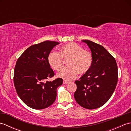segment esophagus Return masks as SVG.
Masks as SVG:
<instances>
[{"mask_svg": "<svg viewBox=\"0 0 131 131\" xmlns=\"http://www.w3.org/2000/svg\"><path fill=\"white\" fill-rule=\"evenodd\" d=\"M63 83L64 84H69V82H68V81H66V80H63Z\"/></svg>", "mask_w": 131, "mask_h": 131, "instance_id": "34e87169", "label": "esophagus"}]
</instances>
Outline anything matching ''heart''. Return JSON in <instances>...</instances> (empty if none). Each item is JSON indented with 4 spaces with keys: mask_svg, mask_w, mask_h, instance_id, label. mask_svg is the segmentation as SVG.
Instances as JSON below:
<instances>
[{
    "mask_svg": "<svg viewBox=\"0 0 131 131\" xmlns=\"http://www.w3.org/2000/svg\"><path fill=\"white\" fill-rule=\"evenodd\" d=\"M65 60L68 61L69 66L61 70L57 75L66 80H71L75 78L78 73L84 75L90 70L93 56L90 51L84 49L76 43L70 42L61 47L60 53L52 52L48 57L50 66L57 71L63 67Z\"/></svg>",
    "mask_w": 131,
    "mask_h": 131,
    "instance_id": "1",
    "label": "heart"
}]
</instances>
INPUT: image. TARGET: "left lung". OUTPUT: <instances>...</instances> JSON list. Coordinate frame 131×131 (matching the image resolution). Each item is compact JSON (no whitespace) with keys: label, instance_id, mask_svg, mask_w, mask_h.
<instances>
[{"label":"left lung","instance_id":"8db88e82","mask_svg":"<svg viewBox=\"0 0 131 131\" xmlns=\"http://www.w3.org/2000/svg\"><path fill=\"white\" fill-rule=\"evenodd\" d=\"M90 48L93 56L92 67L75 83L77 102L87 109L104 105L112 96L117 84L118 66L115 58L104 47L88 40H83Z\"/></svg>","mask_w":131,"mask_h":131}]
</instances>
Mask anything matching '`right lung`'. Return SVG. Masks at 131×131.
<instances>
[{"label": "right lung", "mask_w": 131, "mask_h": 131, "mask_svg": "<svg viewBox=\"0 0 131 131\" xmlns=\"http://www.w3.org/2000/svg\"><path fill=\"white\" fill-rule=\"evenodd\" d=\"M59 43L47 40L31 46L17 61L14 85L19 98L32 108L43 109L52 105L56 99L57 87L62 84L60 78L44 83L54 75L48 57L53 47Z\"/></svg>", "instance_id": "obj_1"}]
</instances>
